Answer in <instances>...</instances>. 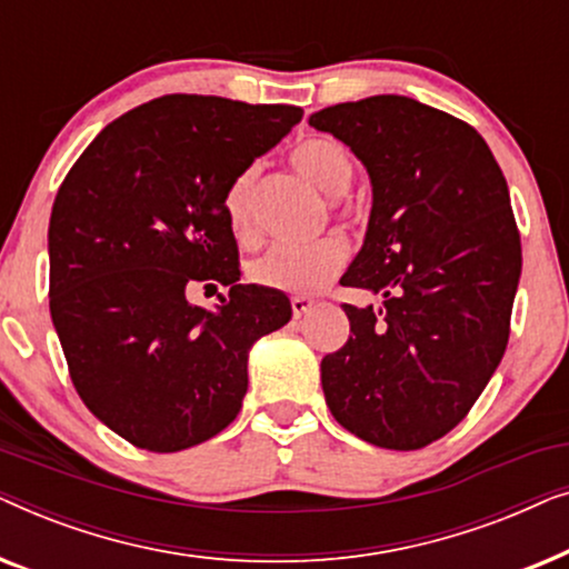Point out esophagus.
Wrapping results in <instances>:
<instances>
[{
    "mask_svg": "<svg viewBox=\"0 0 569 569\" xmlns=\"http://www.w3.org/2000/svg\"><path fill=\"white\" fill-rule=\"evenodd\" d=\"M290 306H292V316L302 318L306 313H310V310H313L316 302L310 298H302V295H295V298L290 300Z\"/></svg>",
    "mask_w": 569,
    "mask_h": 569,
    "instance_id": "obj_1",
    "label": "esophagus"
}]
</instances>
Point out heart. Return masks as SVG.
I'll list each match as a JSON object with an SVG mask.
<instances>
[{"label":"heart","mask_w":569,"mask_h":569,"mask_svg":"<svg viewBox=\"0 0 569 569\" xmlns=\"http://www.w3.org/2000/svg\"><path fill=\"white\" fill-rule=\"evenodd\" d=\"M292 168L326 197H341L355 181L352 154L331 137H308L292 147ZM256 183L259 166H248L224 191V220L238 238L256 236ZM347 243L337 236L316 243H277L248 263L256 284L290 295H313L339 274L347 261Z\"/></svg>","instance_id":"obj_1"}]
</instances>
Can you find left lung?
<instances>
[{"mask_svg": "<svg viewBox=\"0 0 569 569\" xmlns=\"http://www.w3.org/2000/svg\"><path fill=\"white\" fill-rule=\"evenodd\" d=\"M372 183L365 243L345 287L383 308L341 306L349 339L321 360L337 422L365 442L417 450L469 415L510 337L520 236L492 150L469 123L403 96L313 113Z\"/></svg>", "mask_w": 569, "mask_h": 569, "instance_id": "8db88e82", "label": "left lung"}]
</instances>
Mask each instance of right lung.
<instances>
[{"instance_id": "obj_1", "label": "right lung", "mask_w": 569, "mask_h": 569, "mask_svg": "<svg viewBox=\"0 0 569 569\" xmlns=\"http://www.w3.org/2000/svg\"><path fill=\"white\" fill-rule=\"evenodd\" d=\"M302 119L298 106L162 96L108 123L69 170L49 222V306L69 376L131 446L176 453L222 432L248 349L282 329L284 292L240 284L224 191ZM231 287L217 311L191 286Z\"/></svg>"}]
</instances>
